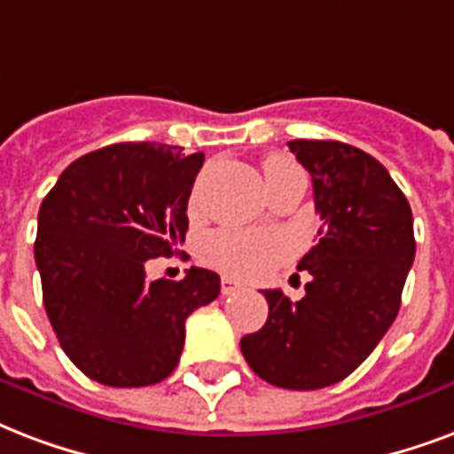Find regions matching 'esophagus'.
<instances>
[{"label": "esophagus", "instance_id": "1", "mask_svg": "<svg viewBox=\"0 0 454 454\" xmlns=\"http://www.w3.org/2000/svg\"><path fill=\"white\" fill-rule=\"evenodd\" d=\"M242 286L235 278H231V276H221V293L223 295H233V293H238Z\"/></svg>", "mask_w": 454, "mask_h": 454}]
</instances>
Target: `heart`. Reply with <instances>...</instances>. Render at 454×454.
<instances>
[{
    "mask_svg": "<svg viewBox=\"0 0 454 454\" xmlns=\"http://www.w3.org/2000/svg\"><path fill=\"white\" fill-rule=\"evenodd\" d=\"M297 166L286 157H269L264 161L266 181L281 173L295 171ZM286 254L283 245L271 233H250V231H216L202 245V259L221 271L254 278L271 271Z\"/></svg>",
    "mask_w": 454,
    "mask_h": 454,
    "instance_id": "1",
    "label": "heart"
}]
</instances>
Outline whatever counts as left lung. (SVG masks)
Listing matches in <instances>:
<instances>
[{
	"label": "left lung",
	"instance_id": "1",
	"mask_svg": "<svg viewBox=\"0 0 454 454\" xmlns=\"http://www.w3.org/2000/svg\"><path fill=\"white\" fill-rule=\"evenodd\" d=\"M309 171L319 242L297 269L309 271L304 297L262 290L269 319L240 340L259 379L317 390L350 376L400 311L414 262V223L403 190L372 154L338 140H290Z\"/></svg>",
	"mask_w": 454,
	"mask_h": 454
}]
</instances>
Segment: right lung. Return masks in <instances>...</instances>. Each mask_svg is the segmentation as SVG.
Masks as SVG:
<instances>
[{"label":"right lung","instance_id":"1","mask_svg":"<svg viewBox=\"0 0 454 454\" xmlns=\"http://www.w3.org/2000/svg\"><path fill=\"white\" fill-rule=\"evenodd\" d=\"M204 154L121 143L75 159L43 200L35 264L68 359L112 388L164 380L178 366L185 319L219 297L221 278L190 266L147 281V259L185 242L188 200Z\"/></svg>","mask_w":454,"mask_h":454}]
</instances>
